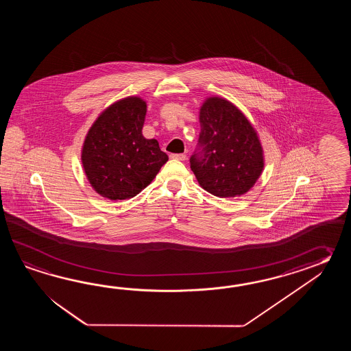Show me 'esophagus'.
<instances>
[{"label":"esophagus","instance_id":"obj_1","mask_svg":"<svg viewBox=\"0 0 351 351\" xmlns=\"http://www.w3.org/2000/svg\"><path fill=\"white\" fill-rule=\"evenodd\" d=\"M172 159H177V160H186V154H171Z\"/></svg>","mask_w":351,"mask_h":351}]
</instances>
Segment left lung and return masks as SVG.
<instances>
[{"instance_id":"obj_1","label":"left lung","mask_w":351,"mask_h":351,"mask_svg":"<svg viewBox=\"0 0 351 351\" xmlns=\"http://www.w3.org/2000/svg\"><path fill=\"white\" fill-rule=\"evenodd\" d=\"M199 123L198 149L191 157L199 186L221 198L246 194L265 167L256 129L236 105L219 97L204 100Z\"/></svg>"}]
</instances>
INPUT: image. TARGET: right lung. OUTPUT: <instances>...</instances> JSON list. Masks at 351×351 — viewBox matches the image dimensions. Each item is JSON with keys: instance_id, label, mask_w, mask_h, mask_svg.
<instances>
[{"instance_id": "1", "label": "right lung", "mask_w": 351, "mask_h": 351, "mask_svg": "<svg viewBox=\"0 0 351 351\" xmlns=\"http://www.w3.org/2000/svg\"><path fill=\"white\" fill-rule=\"evenodd\" d=\"M147 103L128 97L100 112L82 144V163L93 189L110 201L133 198L149 186L168 156L143 136Z\"/></svg>"}]
</instances>
